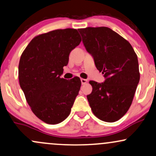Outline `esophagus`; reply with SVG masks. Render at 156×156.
Wrapping results in <instances>:
<instances>
[{"mask_svg": "<svg viewBox=\"0 0 156 156\" xmlns=\"http://www.w3.org/2000/svg\"><path fill=\"white\" fill-rule=\"evenodd\" d=\"M80 81H81V83L83 85V84H85L86 83H87V80L86 79H83V78H81V79H80Z\"/></svg>", "mask_w": 156, "mask_h": 156, "instance_id": "obj_1", "label": "esophagus"}]
</instances>
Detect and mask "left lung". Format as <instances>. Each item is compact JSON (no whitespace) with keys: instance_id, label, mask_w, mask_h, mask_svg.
<instances>
[{"instance_id":"8db88e82","label":"left lung","mask_w":156,"mask_h":156,"mask_svg":"<svg viewBox=\"0 0 156 156\" xmlns=\"http://www.w3.org/2000/svg\"><path fill=\"white\" fill-rule=\"evenodd\" d=\"M84 47L94 58L105 81L90 80L92 92L87 95L93 114L101 120L114 122L129 109L140 79L139 62L126 39L108 27L80 28Z\"/></svg>"}]
</instances>
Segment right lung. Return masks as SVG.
<instances>
[{
    "label": "right lung",
    "mask_w": 156,
    "mask_h": 156,
    "mask_svg": "<svg viewBox=\"0 0 156 156\" xmlns=\"http://www.w3.org/2000/svg\"><path fill=\"white\" fill-rule=\"evenodd\" d=\"M81 42L76 29H58L34 37L20 57L19 82L32 112L48 124L62 122L70 114L81 82L61 78L70 52Z\"/></svg>",
    "instance_id": "add662e5"
}]
</instances>
